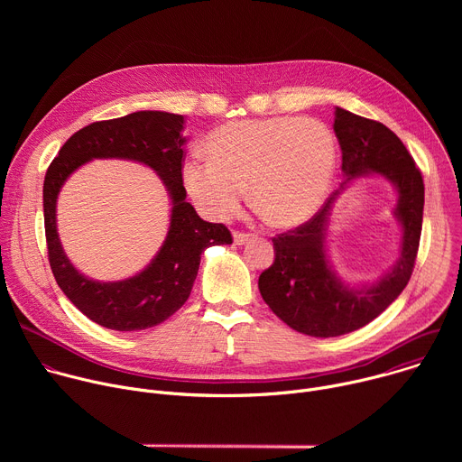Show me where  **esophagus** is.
Segmentation results:
<instances>
[{
	"mask_svg": "<svg viewBox=\"0 0 462 462\" xmlns=\"http://www.w3.org/2000/svg\"><path fill=\"white\" fill-rule=\"evenodd\" d=\"M250 239V234H246V232H239V230H236L234 232V241L237 243V245H243V243H246Z\"/></svg>",
	"mask_w": 462,
	"mask_h": 462,
	"instance_id": "obj_1",
	"label": "esophagus"
}]
</instances>
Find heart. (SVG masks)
<instances>
[{
  "mask_svg": "<svg viewBox=\"0 0 462 462\" xmlns=\"http://www.w3.org/2000/svg\"><path fill=\"white\" fill-rule=\"evenodd\" d=\"M207 161L182 164L191 199L216 219L232 217L245 199L273 225L310 219L331 188L338 146L333 129L310 116H269L226 122L205 141Z\"/></svg>",
  "mask_w": 462,
  "mask_h": 462,
  "instance_id": "b5f03b06",
  "label": "heart"
}]
</instances>
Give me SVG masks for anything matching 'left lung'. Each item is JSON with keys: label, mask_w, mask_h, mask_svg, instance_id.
Wrapping results in <instances>:
<instances>
[{"label": "left lung", "mask_w": 462, "mask_h": 462, "mask_svg": "<svg viewBox=\"0 0 462 462\" xmlns=\"http://www.w3.org/2000/svg\"><path fill=\"white\" fill-rule=\"evenodd\" d=\"M335 115L342 171L347 180L362 173H378L397 186V217L404 228V241L397 267L373 287L353 291L328 269L323 248L327 216L337 193L327 197L309 221L273 237L276 259L261 273L259 292L294 331L316 338L356 331L397 300L413 274L422 232L424 180L402 141L382 122L342 107H337Z\"/></svg>", "instance_id": "left-lung-1"}]
</instances>
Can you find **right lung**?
Segmentation results:
<instances>
[{
  "instance_id": "1",
  "label": "right lung",
  "mask_w": 462,
  "mask_h": 462,
  "mask_svg": "<svg viewBox=\"0 0 462 462\" xmlns=\"http://www.w3.org/2000/svg\"><path fill=\"white\" fill-rule=\"evenodd\" d=\"M182 129L184 116L164 111H137L93 122L71 135L47 168L43 219L54 280L80 312L113 331H143L168 319L188 300L203 250L232 243L223 223L203 221L184 201ZM100 156L148 163L163 177L174 203L171 232L156 259L141 275L116 284L82 277L64 257L55 234V197L62 180L84 162Z\"/></svg>"
}]
</instances>
